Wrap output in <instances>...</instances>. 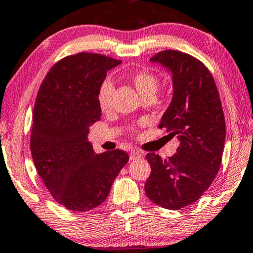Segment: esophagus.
Segmentation results:
<instances>
[{
    "label": "esophagus",
    "mask_w": 253,
    "mask_h": 253,
    "mask_svg": "<svg viewBox=\"0 0 253 253\" xmlns=\"http://www.w3.org/2000/svg\"><path fill=\"white\" fill-rule=\"evenodd\" d=\"M143 157V154L139 150H132L130 152V160H139V158Z\"/></svg>",
    "instance_id": "34e87169"
}]
</instances>
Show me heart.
<instances>
[{
	"mask_svg": "<svg viewBox=\"0 0 253 253\" xmlns=\"http://www.w3.org/2000/svg\"><path fill=\"white\" fill-rule=\"evenodd\" d=\"M133 85L138 90V92L143 96V98L146 96H155L157 92L160 82H158L157 76L152 74L149 70H138L131 74L130 76ZM114 83L110 80H104L99 85L97 91V101L99 108L102 110H105L110 107L112 101V95H114Z\"/></svg>",
	"mask_w": 253,
	"mask_h": 253,
	"instance_id": "heart-1",
	"label": "heart"
}]
</instances>
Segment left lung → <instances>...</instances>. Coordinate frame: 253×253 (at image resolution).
<instances>
[{
  "mask_svg": "<svg viewBox=\"0 0 253 253\" xmlns=\"http://www.w3.org/2000/svg\"><path fill=\"white\" fill-rule=\"evenodd\" d=\"M171 74L172 98L160 127L176 136L178 148L168 160L148 154L151 173L145 193L152 203L178 210L209 189L219 170L225 120L216 83L208 68L185 52L164 50L150 58Z\"/></svg>",
  "mask_w": 253,
  "mask_h": 253,
  "instance_id": "left-lung-1",
  "label": "left lung"
}]
</instances>
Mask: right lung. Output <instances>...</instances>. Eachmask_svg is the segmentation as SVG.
Masks as SVG:
<instances>
[{
	"mask_svg": "<svg viewBox=\"0 0 253 253\" xmlns=\"http://www.w3.org/2000/svg\"><path fill=\"white\" fill-rule=\"evenodd\" d=\"M121 61L97 54L68 56L41 84L30 149L37 172L55 201L73 211L92 210L108 197L129 161L122 150L96 154L88 135L101 120L99 85Z\"/></svg>",
	"mask_w": 253,
	"mask_h": 253,
	"instance_id": "obj_1",
	"label": "right lung"
}]
</instances>
